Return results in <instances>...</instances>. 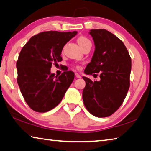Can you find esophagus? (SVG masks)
Instances as JSON below:
<instances>
[{
    "label": "esophagus",
    "mask_w": 151,
    "mask_h": 151,
    "mask_svg": "<svg viewBox=\"0 0 151 151\" xmlns=\"http://www.w3.org/2000/svg\"><path fill=\"white\" fill-rule=\"evenodd\" d=\"M75 76H76V78H81V75H79V74H78V73H75Z\"/></svg>",
    "instance_id": "34e87169"
}]
</instances>
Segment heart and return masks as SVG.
I'll list each match as a JSON object with an SVG mask.
<instances>
[{
  "label": "heart",
  "mask_w": 151,
  "mask_h": 151,
  "mask_svg": "<svg viewBox=\"0 0 151 151\" xmlns=\"http://www.w3.org/2000/svg\"><path fill=\"white\" fill-rule=\"evenodd\" d=\"M88 42H91L90 41V40L88 39L86 37H81L78 38V45H80V47H83V45H86V43H88Z\"/></svg>",
  "instance_id": "1"
}]
</instances>
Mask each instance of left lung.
<instances>
[{
  "label": "left lung",
  "instance_id": "left-lung-1",
  "mask_svg": "<svg viewBox=\"0 0 151 151\" xmlns=\"http://www.w3.org/2000/svg\"><path fill=\"white\" fill-rule=\"evenodd\" d=\"M89 35L95 46L91 63L84 73H100L101 80L83 76L86 86L83 99L88 112L97 117L111 116L123 103L130 86L131 59L121 40L104 29H92Z\"/></svg>",
  "mask_w": 151,
  "mask_h": 151
}]
</instances>
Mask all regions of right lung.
Masks as SVG:
<instances>
[{"label": "right lung", "mask_w": 151, "mask_h": 151, "mask_svg": "<svg viewBox=\"0 0 151 151\" xmlns=\"http://www.w3.org/2000/svg\"><path fill=\"white\" fill-rule=\"evenodd\" d=\"M77 31H47L33 36L20 51L17 62V83L33 111L46 112L57 106L73 83L75 74L51 73L52 64L62 60L61 52Z\"/></svg>", "instance_id": "obj_1"}]
</instances>
